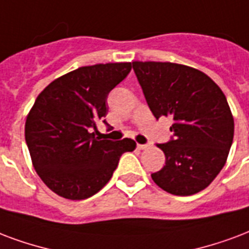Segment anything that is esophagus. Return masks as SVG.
<instances>
[{
  "label": "esophagus",
  "mask_w": 249,
  "mask_h": 249,
  "mask_svg": "<svg viewBox=\"0 0 249 249\" xmlns=\"http://www.w3.org/2000/svg\"><path fill=\"white\" fill-rule=\"evenodd\" d=\"M137 147L140 150H145V149H147V147H149V145H147V143H146V145H141V143H137Z\"/></svg>",
  "instance_id": "esophagus-1"
}]
</instances>
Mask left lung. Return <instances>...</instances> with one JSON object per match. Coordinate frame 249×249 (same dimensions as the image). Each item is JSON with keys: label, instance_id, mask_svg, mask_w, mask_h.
<instances>
[{"label": "left lung", "instance_id": "8db88e82", "mask_svg": "<svg viewBox=\"0 0 249 249\" xmlns=\"http://www.w3.org/2000/svg\"><path fill=\"white\" fill-rule=\"evenodd\" d=\"M132 65L155 119H174V136L157 145L166 155V164L151 178L175 196L200 192L221 172L234 138V119L225 94L210 77L191 66L155 61Z\"/></svg>", "mask_w": 249, "mask_h": 249}]
</instances>
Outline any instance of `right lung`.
I'll return each instance as SVG.
<instances>
[{
	"instance_id": "obj_1",
	"label": "right lung",
	"mask_w": 249,
	"mask_h": 249,
	"mask_svg": "<svg viewBox=\"0 0 249 249\" xmlns=\"http://www.w3.org/2000/svg\"><path fill=\"white\" fill-rule=\"evenodd\" d=\"M132 62L82 66L49 83L28 113L24 137L32 164L44 184L68 200L98 193L120 157L136 149L130 138H95L90 129L104 117L108 94L125 79Z\"/></svg>"
}]
</instances>
